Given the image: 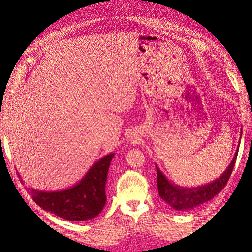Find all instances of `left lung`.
Returning <instances> with one entry per match:
<instances>
[{
    "label": "left lung",
    "instance_id": "obj_1",
    "mask_svg": "<svg viewBox=\"0 0 252 252\" xmlns=\"http://www.w3.org/2000/svg\"><path fill=\"white\" fill-rule=\"evenodd\" d=\"M240 137H242V134H240ZM237 154L238 147L237 151L235 152L231 163H229L227 169L220 175V178H218L217 180L211 182V183L197 187H182L175 185L174 183H171L156 164L157 186L160 198L176 211L192 210L196 207L212 199L226 185L229 176L232 174L235 162H236Z\"/></svg>",
    "mask_w": 252,
    "mask_h": 252
}]
</instances>
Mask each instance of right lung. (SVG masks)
<instances>
[{"mask_svg":"<svg viewBox=\"0 0 252 252\" xmlns=\"http://www.w3.org/2000/svg\"><path fill=\"white\" fill-rule=\"evenodd\" d=\"M115 154L96 161L81 181L69 189L45 191L28 187L32 199L43 210L69 221H85L97 217L106 203V181ZM18 176H21L18 173ZM23 181V180H20Z\"/></svg>","mask_w":252,"mask_h":252,"instance_id":"add662e5","label":"right lung"}]
</instances>
